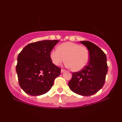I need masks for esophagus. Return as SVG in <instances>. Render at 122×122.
Wrapping results in <instances>:
<instances>
[{
	"label": "esophagus",
	"instance_id": "1",
	"mask_svg": "<svg viewBox=\"0 0 122 122\" xmlns=\"http://www.w3.org/2000/svg\"><path fill=\"white\" fill-rule=\"evenodd\" d=\"M65 72V70H64V69H61V73H64V72Z\"/></svg>",
	"mask_w": 122,
	"mask_h": 122
}]
</instances>
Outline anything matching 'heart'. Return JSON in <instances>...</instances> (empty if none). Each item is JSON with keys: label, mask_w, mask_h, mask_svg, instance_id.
<instances>
[{"label": "heart", "mask_w": 122, "mask_h": 122, "mask_svg": "<svg viewBox=\"0 0 122 122\" xmlns=\"http://www.w3.org/2000/svg\"><path fill=\"white\" fill-rule=\"evenodd\" d=\"M51 61L59 65L65 61L66 65L73 72L81 71L87 65L89 60V51L80 45L73 42H65L53 50L50 53Z\"/></svg>", "instance_id": "heart-1"}]
</instances>
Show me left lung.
Returning a JSON list of instances; mask_svg holds the SVG:
<instances>
[{
	"instance_id": "obj_1",
	"label": "left lung",
	"mask_w": 122,
	"mask_h": 122,
	"mask_svg": "<svg viewBox=\"0 0 122 122\" xmlns=\"http://www.w3.org/2000/svg\"><path fill=\"white\" fill-rule=\"evenodd\" d=\"M89 53L88 65L81 71L72 73L68 85L76 94L88 96L97 92L104 84L108 66L106 54L100 47L87 41H80Z\"/></svg>"
}]
</instances>
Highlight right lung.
<instances>
[{"label":"right lung","mask_w":122,"mask_h":122,"mask_svg":"<svg viewBox=\"0 0 122 122\" xmlns=\"http://www.w3.org/2000/svg\"><path fill=\"white\" fill-rule=\"evenodd\" d=\"M58 40L29 43L18 54L16 67L20 86L27 94L40 96L51 89L61 68L51 61L50 53Z\"/></svg>","instance_id":"right-lung-1"}]
</instances>
